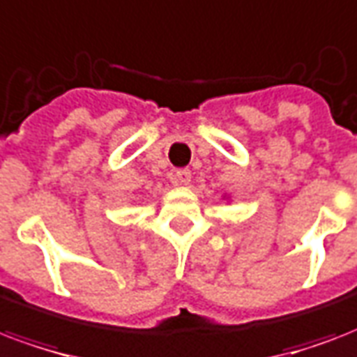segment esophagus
Here are the masks:
<instances>
[{
    "label": "esophagus",
    "mask_w": 357,
    "mask_h": 357,
    "mask_svg": "<svg viewBox=\"0 0 357 357\" xmlns=\"http://www.w3.org/2000/svg\"><path fill=\"white\" fill-rule=\"evenodd\" d=\"M176 182H178V184H184V186H186V184H190V182H192V171L190 169L176 171Z\"/></svg>",
    "instance_id": "esophagus-1"
}]
</instances>
